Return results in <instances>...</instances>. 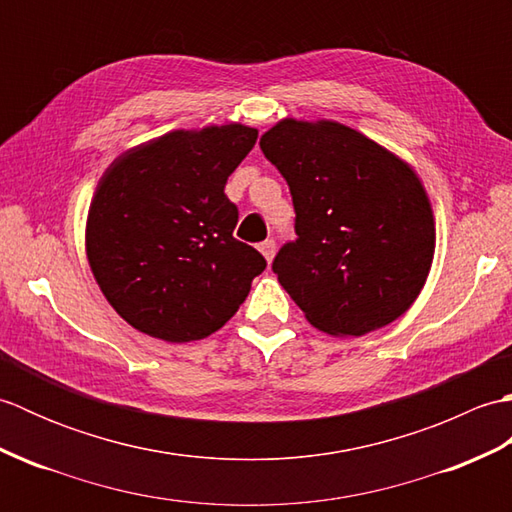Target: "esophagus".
<instances>
[{
  "mask_svg": "<svg viewBox=\"0 0 512 512\" xmlns=\"http://www.w3.org/2000/svg\"><path fill=\"white\" fill-rule=\"evenodd\" d=\"M275 242H273V239H266V242H262V244H259V253H262L264 255V259H266V262L270 264V262H273V257H275Z\"/></svg>",
  "mask_w": 512,
  "mask_h": 512,
  "instance_id": "esophagus-1",
  "label": "esophagus"
}]
</instances>
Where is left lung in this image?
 <instances>
[{
    "mask_svg": "<svg viewBox=\"0 0 512 512\" xmlns=\"http://www.w3.org/2000/svg\"><path fill=\"white\" fill-rule=\"evenodd\" d=\"M259 147L292 193L299 239L273 270L306 319L363 336L402 317L436 253L429 195L409 162L328 118H281Z\"/></svg>",
    "mask_w": 512,
    "mask_h": 512,
    "instance_id": "1",
    "label": "left lung"
}]
</instances>
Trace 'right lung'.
Wrapping results in <instances>:
<instances>
[{
	"instance_id": "1",
	"label": "right lung",
	"mask_w": 512,
	"mask_h": 512,
	"mask_svg": "<svg viewBox=\"0 0 512 512\" xmlns=\"http://www.w3.org/2000/svg\"><path fill=\"white\" fill-rule=\"evenodd\" d=\"M242 123L173 129L114 158L85 224V253L110 306L138 332L200 341L233 317L266 259L237 242L224 187L253 149Z\"/></svg>"
}]
</instances>
